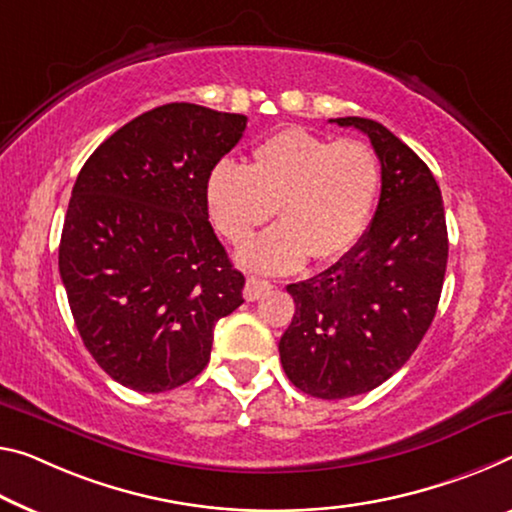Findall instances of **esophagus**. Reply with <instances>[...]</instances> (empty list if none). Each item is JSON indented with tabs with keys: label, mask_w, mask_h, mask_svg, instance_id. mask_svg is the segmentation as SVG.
<instances>
[{
	"label": "esophagus",
	"mask_w": 512,
	"mask_h": 512,
	"mask_svg": "<svg viewBox=\"0 0 512 512\" xmlns=\"http://www.w3.org/2000/svg\"><path fill=\"white\" fill-rule=\"evenodd\" d=\"M272 290V283L270 281H263V279H249L247 286H245V300L247 302H256L261 300L263 295H267Z\"/></svg>",
	"instance_id": "esophagus-1"
}]
</instances>
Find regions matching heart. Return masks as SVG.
Here are the masks:
<instances>
[{"mask_svg":"<svg viewBox=\"0 0 512 512\" xmlns=\"http://www.w3.org/2000/svg\"><path fill=\"white\" fill-rule=\"evenodd\" d=\"M382 171L366 141H329L302 128L274 132L251 151L249 167L215 164L206 183L210 217L235 247L258 226H279L242 251L240 261L261 272H288L313 261H334L357 245L373 215Z\"/></svg>","mask_w":512,"mask_h":512,"instance_id":"heart-1","label":"heart"}]
</instances>
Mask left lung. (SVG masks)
I'll use <instances>...</instances> for the list:
<instances>
[{"label":"left lung","instance_id":"left-lung-1","mask_svg":"<svg viewBox=\"0 0 512 512\" xmlns=\"http://www.w3.org/2000/svg\"><path fill=\"white\" fill-rule=\"evenodd\" d=\"M371 139L382 192L361 240L329 270L290 283L295 316L279 341L283 371L322 400L359 396L405 366L437 313L448 261L435 176L382 123L329 119Z\"/></svg>","mask_w":512,"mask_h":512}]
</instances>
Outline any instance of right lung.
Wrapping results in <instances>:
<instances>
[{
    "label": "right lung",
    "mask_w": 512,
    "mask_h": 512,
    "mask_svg": "<svg viewBox=\"0 0 512 512\" xmlns=\"http://www.w3.org/2000/svg\"><path fill=\"white\" fill-rule=\"evenodd\" d=\"M245 128L242 114L171 102L102 141L75 180L61 281L86 350L123 387L194 380L217 320L245 302L206 201L212 167Z\"/></svg>",
    "instance_id": "right-lung-1"
}]
</instances>
